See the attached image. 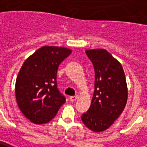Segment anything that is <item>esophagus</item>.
<instances>
[{"mask_svg": "<svg viewBox=\"0 0 147 147\" xmlns=\"http://www.w3.org/2000/svg\"><path fill=\"white\" fill-rule=\"evenodd\" d=\"M78 96H70V97H69V100H70L71 102H74V101H76L77 99H78Z\"/></svg>", "mask_w": 147, "mask_h": 147, "instance_id": "obj_1", "label": "esophagus"}]
</instances>
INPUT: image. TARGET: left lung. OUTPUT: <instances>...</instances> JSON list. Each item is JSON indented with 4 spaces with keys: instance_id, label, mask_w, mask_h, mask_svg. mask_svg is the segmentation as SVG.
<instances>
[{
    "instance_id": "1",
    "label": "left lung",
    "mask_w": 147,
    "mask_h": 147,
    "mask_svg": "<svg viewBox=\"0 0 147 147\" xmlns=\"http://www.w3.org/2000/svg\"><path fill=\"white\" fill-rule=\"evenodd\" d=\"M95 69V90L92 103L81 120L93 131L110 128L125 109L128 88L121 64L105 49L85 51Z\"/></svg>"
}]
</instances>
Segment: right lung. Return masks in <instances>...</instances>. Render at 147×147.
Returning <instances> with one entry per match:
<instances>
[{"instance_id":"right-lung-1","label":"right lung","mask_w":147,"mask_h":147,"mask_svg":"<svg viewBox=\"0 0 147 147\" xmlns=\"http://www.w3.org/2000/svg\"><path fill=\"white\" fill-rule=\"evenodd\" d=\"M63 47L44 46L22 64L16 81V98L23 115L36 125L54 118L66 102L57 88L59 66L71 54Z\"/></svg>"}]
</instances>
